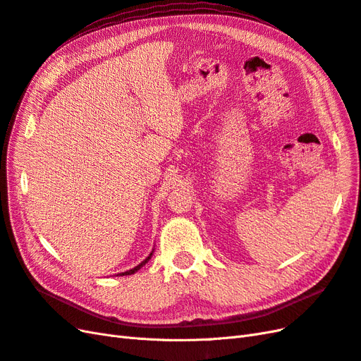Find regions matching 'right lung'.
Listing matches in <instances>:
<instances>
[{"instance_id":"right-lung-1","label":"right lung","mask_w":361,"mask_h":361,"mask_svg":"<svg viewBox=\"0 0 361 361\" xmlns=\"http://www.w3.org/2000/svg\"><path fill=\"white\" fill-rule=\"evenodd\" d=\"M151 255H152V254H149V257H151ZM149 257H148V259H145V260H143V262H142V263H140L139 266H136V267H133V269H130V271H127V272H122L121 275H131V274H135V272H137V271L140 269V267H142L143 264H145V263H147V262L149 260Z\"/></svg>"}]
</instances>
